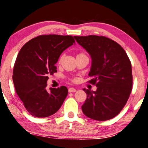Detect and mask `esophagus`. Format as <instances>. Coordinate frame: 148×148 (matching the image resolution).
Segmentation results:
<instances>
[{
	"mask_svg": "<svg viewBox=\"0 0 148 148\" xmlns=\"http://www.w3.org/2000/svg\"><path fill=\"white\" fill-rule=\"evenodd\" d=\"M76 88H74L71 87V88H69V92H76Z\"/></svg>",
	"mask_w": 148,
	"mask_h": 148,
	"instance_id": "1",
	"label": "esophagus"
}]
</instances>
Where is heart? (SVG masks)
Masks as SVG:
<instances>
[{"label":"heart","mask_w":148,"mask_h":148,"mask_svg":"<svg viewBox=\"0 0 148 148\" xmlns=\"http://www.w3.org/2000/svg\"><path fill=\"white\" fill-rule=\"evenodd\" d=\"M83 55H85L84 53H78V54L77 55V56H83ZM63 56H61V57L60 58V59H59V61H58V63H60L61 62V61H62V60H63Z\"/></svg>","instance_id":"obj_1"}]
</instances>
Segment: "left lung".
Listing matches in <instances>:
<instances>
[{"instance_id": "1", "label": "left lung", "mask_w": 148, "mask_h": 148, "mask_svg": "<svg viewBox=\"0 0 148 148\" xmlns=\"http://www.w3.org/2000/svg\"><path fill=\"white\" fill-rule=\"evenodd\" d=\"M89 53L92 65L88 82L97 90L83 88L87 99L82 106L86 116L98 121L113 119L127 103L132 90L131 63L120 45L104 36H74Z\"/></svg>"}]
</instances>
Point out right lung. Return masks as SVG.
<instances>
[{
  "label": "right lung",
  "instance_id": "add662e5",
  "mask_svg": "<svg viewBox=\"0 0 148 148\" xmlns=\"http://www.w3.org/2000/svg\"><path fill=\"white\" fill-rule=\"evenodd\" d=\"M75 43L71 36L42 35L21 48L15 62V91L31 115L45 118L56 113L68 95L65 86L47 91L48 75L57 72L55 64L64 50Z\"/></svg>",
  "mask_w": 148,
  "mask_h": 148
}]
</instances>
